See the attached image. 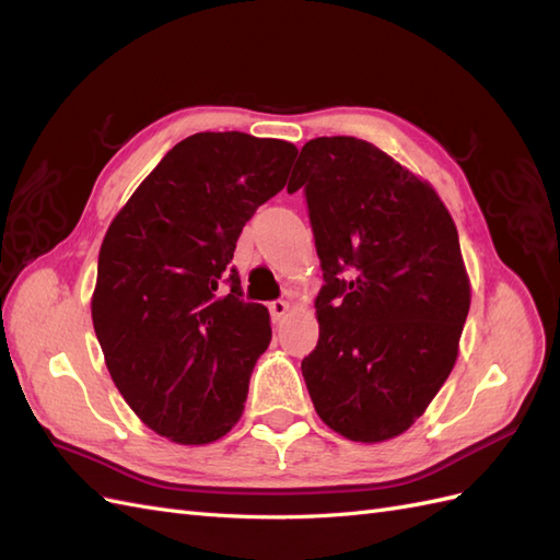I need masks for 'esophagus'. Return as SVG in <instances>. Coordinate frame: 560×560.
Returning <instances> with one entry per match:
<instances>
[{
    "instance_id": "1",
    "label": "esophagus",
    "mask_w": 560,
    "mask_h": 560,
    "mask_svg": "<svg viewBox=\"0 0 560 560\" xmlns=\"http://www.w3.org/2000/svg\"><path fill=\"white\" fill-rule=\"evenodd\" d=\"M268 311H270V315H273V319H280L287 315V311H290V303H287L284 299H276L268 303Z\"/></svg>"
}]
</instances>
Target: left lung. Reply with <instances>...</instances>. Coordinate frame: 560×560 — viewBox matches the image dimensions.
Masks as SVG:
<instances>
[{
    "mask_svg": "<svg viewBox=\"0 0 560 560\" xmlns=\"http://www.w3.org/2000/svg\"><path fill=\"white\" fill-rule=\"evenodd\" d=\"M303 189L325 284L301 371L317 416L352 442L409 430L451 374L469 313L460 241L444 202L371 142L303 144Z\"/></svg>",
    "mask_w": 560,
    "mask_h": 560,
    "instance_id": "8db88e82",
    "label": "left lung"
}]
</instances>
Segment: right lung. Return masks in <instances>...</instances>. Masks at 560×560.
Here are the masks:
<instances>
[{
	"label": "right lung",
	"mask_w": 560,
	"mask_h": 560,
	"mask_svg": "<svg viewBox=\"0 0 560 560\" xmlns=\"http://www.w3.org/2000/svg\"><path fill=\"white\" fill-rule=\"evenodd\" d=\"M296 154L247 132H196L138 186L100 247V348L130 409L171 442H217L243 416L270 322L243 299L231 259Z\"/></svg>",
	"instance_id": "add662e5"
}]
</instances>
